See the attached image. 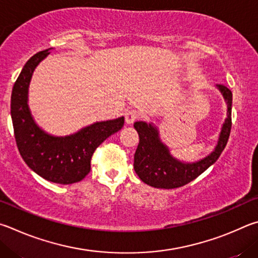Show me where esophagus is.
<instances>
[{"mask_svg":"<svg viewBox=\"0 0 258 258\" xmlns=\"http://www.w3.org/2000/svg\"><path fill=\"white\" fill-rule=\"evenodd\" d=\"M139 117L138 112L135 110H128L124 113V119L126 124H133L135 121H136Z\"/></svg>","mask_w":258,"mask_h":258,"instance_id":"34e87169","label":"esophagus"}]
</instances>
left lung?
<instances>
[{
  "label": "left lung",
  "instance_id": "8db88e82",
  "mask_svg": "<svg viewBox=\"0 0 258 258\" xmlns=\"http://www.w3.org/2000/svg\"><path fill=\"white\" fill-rule=\"evenodd\" d=\"M227 103V117L221 128L218 144L214 151L197 162L186 163L170 154L166 145L162 143L159 129L145 121L134 123L139 135V144L134 157V169L143 182L148 186L162 189L182 187L214 164L223 152L231 130L232 93L223 85H216Z\"/></svg>",
  "mask_w": 258,
  "mask_h": 258
}]
</instances>
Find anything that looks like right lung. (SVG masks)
<instances>
[{"instance_id":"obj_1","label":"right lung","mask_w":258,"mask_h":258,"mask_svg":"<svg viewBox=\"0 0 258 258\" xmlns=\"http://www.w3.org/2000/svg\"><path fill=\"white\" fill-rule=\"evenodd\" d=\"M52 48L31 56L21 70L11 95V117L18 150L26 164L45 180L70 184L90 171L96 148L123 126L124 117L95 122L69 136L49 135L36 123L28 105V88L34 70Z\"/></svg>"}]
</instances>
